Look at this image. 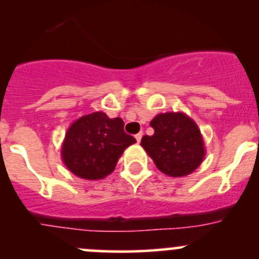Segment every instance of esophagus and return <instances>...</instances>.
Segmentation results:
<instances>
[{
  "label": "esophagus",
  "mask_w": 259,
  "mask_h": 259,
  "mask_svg": "<svg viewBox=\"0 0 259 259\" xmlns=\"http://www.w3.org/2000/svg\"><path fill=\"white\" fill-rule=\"evenodd\" d=\"M142 137H143V133H138V134L135 135V139H137L138 143H140V140H142Z\"/></svg>",
  "instance_id": "obj_1"
}]
</instances>
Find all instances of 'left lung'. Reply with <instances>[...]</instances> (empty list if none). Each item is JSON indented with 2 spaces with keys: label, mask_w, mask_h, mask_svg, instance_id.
<instances>
[{
  "label": "left lung",
  "mask_w": 259,
  "mask_h": 259,
  "mask_svg": "<svg viewBox=\"0 0 259 259\" xmlns=\"http://www.w3.org/2000/svg\"><path fill=\"white\" fill-rule=\"evenodd\" d=\"M150 126L154 134L144 135L140 145L161 173L169 177L189 176L204 160V140L198 125L187 114H158Z\"/></svg>",
  "instance_id": "8db88e82"
}]
</instances>
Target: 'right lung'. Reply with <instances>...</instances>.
I'll list each match as a JSON object with an SVG mask.
<instances>
[{"instance_id":"1","label":"right lung","mask_w":259,"mask_h":259,"mask_svg":"<svg viewBox=\"0 0 259 259\" xmlns=\"http://www.w3.org/2000/svg\"><path fill=\"white\" fill-rule=\"evenodd\" d=\"M137 140L124 132L120 117L110 119L103 111L83 115L67 129L61 158L74 176L99 180L114 171L127 146Z\"/></svg>"}]
</instances>
